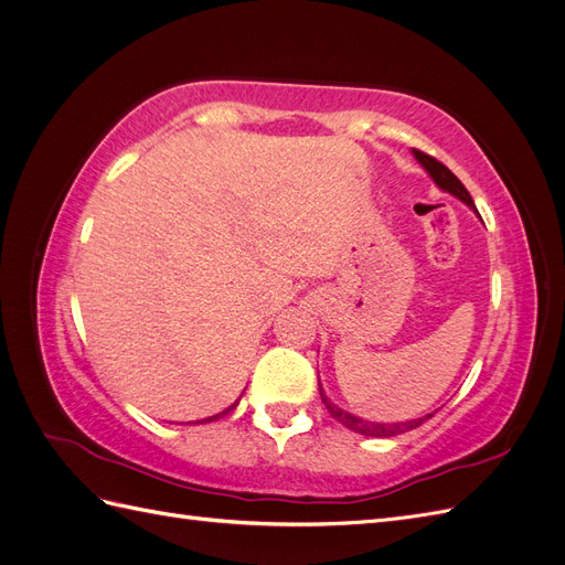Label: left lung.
Returning <instances> with one entry per match:
<instances>
[{"instance_id": "1", "label": "left lung", "mask_w": 565, "mask_h": 565, "mask_svg": "<svg viewBox=\"0 0 565 565\" xmlns=\"http://www.w3.org/2000/svg\"><path fill=\"white\" fill-rule=\"evenodd\" d=\"M413 156L417 158V162L424 167V172L429 174L434 179V183L440 188V191H446L450 195H455L459 202H465L467 207H471L476 212V204L469 195V191L465 185H461V181L450 172V169L446 164H440L436 158L431 156H424V152L415 150L413 148ZM478 214V212H476ZM318 391H320V398L324 403V407L330 409V415L339 422L344 424L347 429L355 431V434H363V436H374V438H391V436H398V434H405L409 429H417L419 424H424L426 419H431L434 415H424V417H417V419H407V422H396V424H382V422H367L363 417H355L353 413H347L344 407H339L337 403H332L328 396H324V388L322 384L318 382Z\"/></svg>"}]
</instances>
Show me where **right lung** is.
<instances>
[{"label":"right lung","mask_w":565,"mask_h":565,"mask_svg":"<svg viewBox=\"0 0 565 565\" xmlns=\"http://www.w3.org/2000/svg\"><path fill=\"white\" fill-rule=\"evenodd\" d=\"M241 398H243V396H241ZM241 398H237V401H235V403H233L231 407H226V409H224V413H218V415H214V417H207V419H198V424H204V422H216V419H221V417H224V415H228V413H231V409H235V405H237V403H241Z\"/></svg>","instance_id":"obj_1"}]
</instances>
